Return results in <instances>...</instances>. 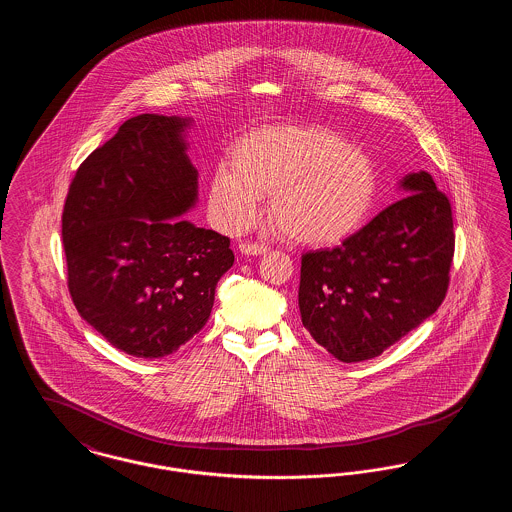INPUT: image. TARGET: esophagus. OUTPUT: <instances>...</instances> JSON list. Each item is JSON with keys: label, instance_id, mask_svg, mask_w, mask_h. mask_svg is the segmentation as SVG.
I'll return each instance as SVG.
<instances>
[{"label": "esophagus", "instance_id": "1", "mask_svg": "<svg viewBox=\"0 0 512 512\" xmlns=\"http://www.w3.org/2000/svg\"><path fill=\"white\" fill-rule=\"evenodd\" d=\"M240 251H242L244 255H263V253H267L268 247L265 244L242 242V244H240Z\"/></svg>", "mask_w": 512, "mask_h": 512}]
</instances>
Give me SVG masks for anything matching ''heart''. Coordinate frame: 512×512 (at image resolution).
Here are the masks:
<instances>
[{
	"label": "heart",
	"instance_id": "1",
	"mask_svg": "<svg viewBox=\"0 0 512 512\" xmlns=\"http://www.w3.org/2000/svg\"><path fill=\"white\" fill-rule=\"evenodd\" d=\"M378 186L372 159L313 124L244 134L209 182V207L230 230L247 228L270 194L268 215L293 242L336 244L365 219Z\"/></svg>",
	"mask_w": 512,
	"mask_h": 512
}]
</instances>
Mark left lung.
Segmentation results:
<instances>
[{
    "mask_svg": "<svg viewBox=\"0 0 512 512\" xmlns=\"http://www.w3.org/2000/svg\"><path fill=\"white\" fill-rule=\"evenodd\" d=\"M334 249L301 257V322L343 363L384 353L438 311L455 253L453 211L426 171Z\"/></svg>",
    "mask_w": 512,
    "mask_h": 512,
    "instance_id": "left-lung-1",
    "label": "left lung"
}]
</instances>
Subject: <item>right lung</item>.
<instances>
[{"mask_svg":"<svg viewBox=\"0 0 512 512\" xmlns=\"http://www.w3.org/2000/svg\"><path fill=\"white\" fill-rule=\"evenodd\" d=\"M180 117L138 115L76 169L61 232L74 307L113 347L161 359L209 320L230 240L176 219L197 199Z\"/></svg>","mask_w":512,"mask_h":512,"instance_id":"right-lung-1","label":"right lung"}]
</instances>
